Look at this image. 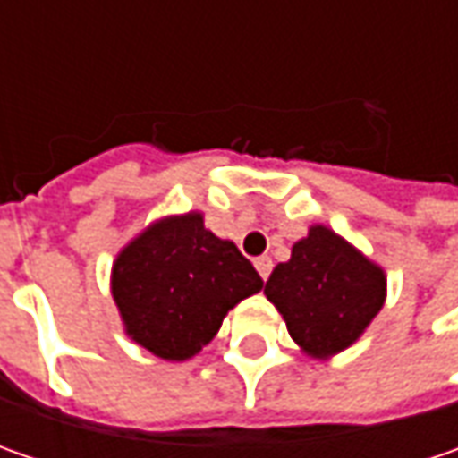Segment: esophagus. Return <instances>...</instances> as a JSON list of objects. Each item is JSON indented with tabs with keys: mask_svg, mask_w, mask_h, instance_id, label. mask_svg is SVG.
I'll return each mask as SVG.
<instances>
[{
	"mask_svg": "<svg viewBox=\"0 0 458 458\" xmlns=\"http://www.w3.org/2000/svg\"><path fill=\"white\" fill-rule=\"evenodd\" d=\"M255 267H257V273H259V277H262V280H267V277H270V273H273V259H270L267 255L257 257Z\"/></svg>",
	"mask_w": 458,
	"mask_h": 458,
	"instance_id": "esophagus-1",
	"label": "esophagus"
}]
</instances>
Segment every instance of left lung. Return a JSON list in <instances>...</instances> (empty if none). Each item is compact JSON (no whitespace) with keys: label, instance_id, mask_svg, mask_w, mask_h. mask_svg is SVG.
<instances>
[{"label":"left lung","instance_id":"left-lung-1","mask_svg":"<svg viewBox=\"0 0 458 458\" xmlns=\"http://www.w3.org/2000/svg\"><path fill=\"white\" fill-rule=\"evenodd\" d=\"M293 342L310 357H331L357 342L385 303V273L326 226L293 244L265 285Z\"/></svg>","mask_w":458,"mask_h":458}]
</instances>
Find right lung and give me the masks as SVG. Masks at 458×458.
I'll return each mask as SVG.
<instances>
[{
    "instance_id": "obj_1",
    "label": "right lung",
    "mask_w": 458,
    "mask_h": 458,
    "mask_svg": "<svg viewBox=\"0 0 458 458\" xmlns=\"http://www.w3.org/2000/svg\"><path fill=\"white\" fill-rule=\"evenodd\" d=\"M262 277L234 242L203 226L201 214L152 224L116 257L112 295L127 334L160 360L199 354Z\"/></svg>"
}]
</instances>
